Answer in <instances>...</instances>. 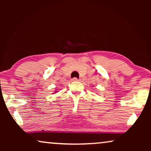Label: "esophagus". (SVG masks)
I'll return each instance as SVG.
<instances>
[{
  "mask_svg": "<svg viewBox=\"0 0 151 151\" xmlns=\"http://www.w3.org/2000/svg\"><path fill=\"white\" fill-rule=\"evenodd\" d=\"M72 81H73V82H76V81H79V80H78L77 78H73V79H72Z\"/></svg>",
  "mask_w": 151,
  "mask_h": 151,
  "instance_id": "esophagus-1",
  "label": "esophagus"
}]
</instances>
